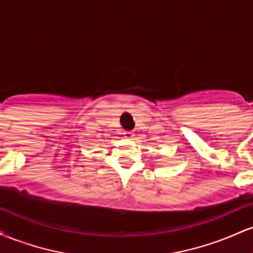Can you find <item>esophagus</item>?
<instances>
[{
  "instance_id": "esophagus-1",
  "label": "esophagus",
  "mask_w": 253,
  "mask_h": 253,
  "mask_svg": "<svg viewBox=\"0 0 253 253\" xmlns=\"http://www.w3.org/2000/svg\"><path fill=\"white\" fill-rule=\"evenodd\" d=\"M124 136L126 139H133V136H134V133H133V130H125Z\"/></svg>"
}]
</instances>
